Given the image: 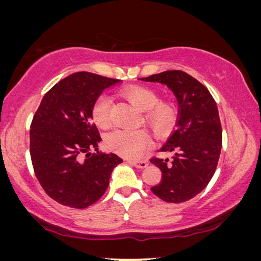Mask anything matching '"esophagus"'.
<instances>
[{
	"label": "esophagus",
	"mask_w": 261,
	"mask_h": 261,
	"mask_svg": "<svg viewBox=\"0 0 261 261\" xmlns=\"http://www.w3.org/2000/svg\"><path fill=\"white\" fill-rule=\"evenodd\" d=\"M128 163L137 167V169H146V167L148 166V163L144 162V160H142V162H139V160H129Z\"/></svg>",
	"instance_id": "esophagus-1"
}]
</instances>
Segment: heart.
<instances>
[{
    "label": "heart",
    "instance_id": "heart-1",
    "mask_svg": "<svg viewBox=\"0 0 261 261\" xmlns=\"http://www.w3.org/2000/svg\"><path fill=\"white\" fill-rule=\"evenodd\" d=\"M121 95L140 113H145L144 122L159 137L171 130L176 119L173 106L158 105V96L153 90L145 87H128L121 90ZM110 98L101 95L91 108V117L99 128H108L112 124L110 117ZM107 146L117 154L126 158H139L149 146L151 139L142 130H115L107 138Z\"/></svg>",
    "mask_w": 261,
    "mask_h": 261
}]
</instances>
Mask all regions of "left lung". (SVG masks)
Here are the masks:
<instances>
[{
  "label": "left lung",
  "instance_id": "left-lung-1",
  "mask_svg": "<svg viewBox=\"0 0 261 261\" xmlns=\"http://www.w3.org/2000/svg\"><path fill=\"white\" fill-rule=\"evenodd\" d=\"M167 87L178 102L176 129L160 152H172L169 159L153 158L162 179L151 190L163 201L181 203L194 198L215 173L222 147V128L216 102L208 89L184 71L169 70L139 78Z\"/></svg>",
  "mask_w": 261,
  "mask_h": 261
}]
</instances>
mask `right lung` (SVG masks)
I'll list each match as a JSON object with an SVG mask.
<instances>
[{
  "label": "right lung",
  "instance_id": "add662e5",
  "mask_svg": "<svg viewBox=\"0 0 261 261\" xmlns=\"http://www.w3.org/2000/svg\"><path fill=\"white\" fill-rule=\"evenodd\" d=\"M120 82L87 71L72 73L49 89L35 113L30 132L32 164L42 189L60 204L91 205L122 163L115 153L98 152L102 139L91 121L94 102ZM94 148L97 153H91Z\"/></svg>",
  "mask_w": 261,
  "mask_h": 261
}]
</instances>
